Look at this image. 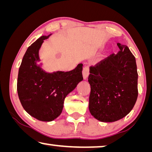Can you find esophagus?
I'll use <instances>...</instances> for the list:
<instances>
[{
  "label": "esophagus",
  "mask_w": 152,
  "mask_h": 152,
  "mask_svg": "<svg viewBox=\"0 0 152 152\" xmlns=\"http://www.w3.org/2000/svg\"><path fill=\"white\" fill-rule=\"evenodd\" d=\"M89 75V68L88 67H84L83 70V76L84 80H86L88 78V76Z\"/></svg>",
  "instance_id": "esophagus-1"
}]
</instances>
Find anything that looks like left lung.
Listing matches in <instances>:
<instances>
[{
	"label": "left lung",
	"instance_id": "1",
	"mask_svg": "<svg viewBox=\"0 0 152 152\" xmlns=\"http://www.w3.org/2000/svg\"><path fill=\"white\" fill-rule=\"evenodd\" d=\"M120 51L90 67L88 108L95 119L113 122L123 118L138 97L135 57L126 45L117 43Z\"/></svg>",
	"mask_w": 152,
	"mask_h": 152
}]
</instances>
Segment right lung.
<instances>
[{
    "label": "right lung",
    "instance_id": "add662e5",
    "mask_svg": "<svg viewBox=\"0 0 152 152\" xmlns=\"http://www.w3.org/2000/svg\"><path fill=\"white\" fill-rule=\"evenodd\" d=\"M51 34L42 36L28 48L19 69L17 85L23 109L43 122L53 121L59 116L65 98L83 80V64L69 72H48L42 68L39 50Z\"/></svg>",
    "mask_w": 152,
    "mask_h": 152
}]
</instances>
